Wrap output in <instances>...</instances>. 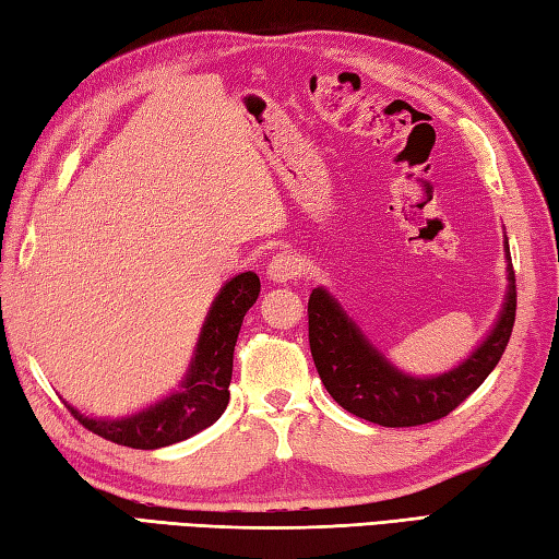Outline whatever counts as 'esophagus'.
I'll return each mask as SVG.
<instances>
[{"label":"esophagus","mask_w":559,"mask_h":559,"mask_svg":"<svg viewBox=\"0 0 559 559\" xmlns=\"http://www.w3.org/2000/svg\"><path fill=\"white\" fill-rule=\"evenodd\" d=\"M298 271H300L298 259L290 257V254H278V257H273L269 261L266 276L273 283H288L293 278H298Z\"/></svg>","instance_id":"obj_1"}]
</instances>
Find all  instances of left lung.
Masks as SVG:
<instances>
[{
    "mask_svg": "<svg viewBox=\"0 0 559 559\" xmlns=\"http://www.w3.org/2000/svg\"><path fill=\"white\" fill-rule=\"evenodd\" d=\"M507 295L487 336L445 373L409 376L370 342L324 286L310 293V352L330 395L346 412L380 426H419L451 414L497 368L516 320V276L509 239Z\"/></svg>",
    "mask_w": 559,
    "mask_h": 559,
    "instance_id": "1",
    "label": "left lung"
}]
</instances>
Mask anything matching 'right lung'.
Wrapping results in <instances>:
<instances>
[{
  "label": "right lung",
  "instance_id": "add662e5",
  "mask_svg": "<svg viewBox=\"0 0 559 559\" xmlns=\"http://www.w3.org/2000/svg\"><path fill=\"white\" fill-rule=\"evenodd\" d=\"M261 290L254 271L237 273L223 283L215 300L207 308L195 342L191 364L179 382V388L167 397L157 400L150 407H142L126 417H86L72 404L68 409L86 429L104 436L118 445L155 451L171 443H179L199 433L223 417L229 402V380H233V354L237 334L251 305Z\"/></svg>",
  "mask_w": 559,
  "mask_h": 559
}]
</instances>
